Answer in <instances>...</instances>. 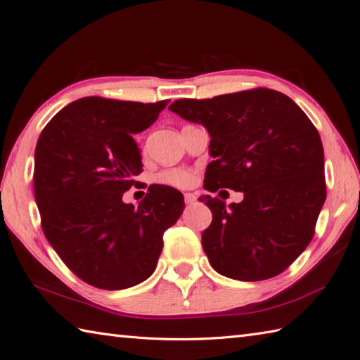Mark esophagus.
Returning a JSON list of instances; mask_svg holds the SVG:
<instances>
[{"mask_svg":"<svg viewBox=\"0 0 360 360\" xmlns=\"http://www.w3.org/2000/svg\"><path fill=\"white\" fill-rule=\"evenodd\" d=\"M195 200H197V197L194 194H191V193L185 194V203L186 205H193Z\"/></svg>","mask_w":360,"mask_h":360,"instance_id":"1","label":"esophagus"}]
</instances>
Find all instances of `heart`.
Listing matches in <instances>:
<instances>
[{
    "label": "heart",
    "instance_id": "1",
    "mask_svg": "<svg viewBox=\"0 0 360 360\" xmlns=\"http://www.w3.org/2000/svg\"><path fill=\"white\" fill-rule=\"evenodd\" d=\"M158 180L165 185L188 188L194 183V174L189 169H167L158 175Z\"/></svg>",
    "mask_w": 360,
    "mask_h": 360
}]
</instances>
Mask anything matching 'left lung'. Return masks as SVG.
<instances>
[{"mask_svg":"<svg viewBox=\"0 0 360 360\" xmlns=\"http://www.w3.org/2000/svg\"><path fill=\"white\" fill-rule=\"evenodd\" d=\"M169 110L211 135L203 188L243 191L240 203L205 195L212 221L202 234L211 266L257 282L283 273L305 251L326 198L323 146L307 114L266 87L206 100L181 98ZM221 193V191H220Z\"/></svg>","mask_w":360,"mask_h":360,"instance_id":"obj_1","label":"left lung"}]
</instances>
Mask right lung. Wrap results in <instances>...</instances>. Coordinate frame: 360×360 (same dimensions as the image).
I'll return each mask as SVG.
<instances>
[{"mask_svg": "<svg viewBox=\"0 0 360 360\" xmlns=\"http://www.w3.org/2000/svg\"><path fill=\"white\" fill-rule=\"evenodd\" d=\"M166 105L84 97L63 108L38 139L34 191L43 233L72 273L95 288L146 281L163 233L185 207L181 193L158 185L137 207L122 200L143 171L132 135Z\"/></svg>", "mask_w": 360, "mask_h": 360, "instance_id": "1", "label": "right lung"}]
</instances>
